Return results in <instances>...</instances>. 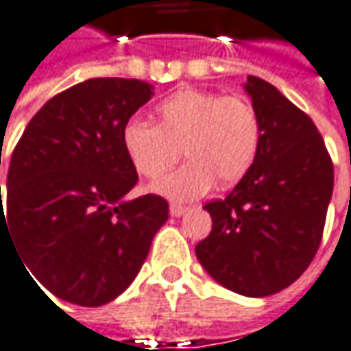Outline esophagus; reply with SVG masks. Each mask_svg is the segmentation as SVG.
Masks as SVG:
<instances>
[{
	"label": "esophagus",
	"instance_id": "1",
	"mask_svg": "<svg viewBox=\"0 0 351 351\" xmlns=\"http://www.w3.org/2000/svg\"><path fill=\"white\" fill-rule=\"evenodd\" d=\"M186 212H188L186 206H178V204H171V206H169V215H171V217H180V215H184Z\"/></svg>",
	"mask_w": 351,
	"mask_h": 351
}]
</instances>
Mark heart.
Instances as JSON below:
<instances>
[{"mask_svg": "<svg viewBox=\"0 0 351 351\" xmlns=\"http://www.w3.org/2000/svg\"><path fill=\"white\" fill-rule=\"evenodd\" d=\"M156 125L132 119L121 145L134 169L147 180L163 176L180 154L188 160L152 189L176 202L232 188L258 160L262 119L250 99L208 89H180L156 108Z\"/></svg>", "mask_w": 351, "mask_h": 351, "instance_id": "b5f03b06", "label": "heart"}]
</instances>
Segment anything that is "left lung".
Listing matches in <instances>:
<instances>
[{
    "label": "left lung",
    "instance_id": "obj_1",
    "mask_svg": "<svg viewBox=\"0 0 351 351\" xmlns=\"http://www.w3.org/2000/svg\"><path fill=\"white\" fill-rule=\"evenodd\" d=\"M243 89L262 119L260 154L226 199L204 206L212 232L195 256L219 286L263 298L291 286L312 263L334 165L312 119L284 93L256 75Z\"/></svg>",
    "mask_w": 351,
    "mask_h": 351
}]
</instances>
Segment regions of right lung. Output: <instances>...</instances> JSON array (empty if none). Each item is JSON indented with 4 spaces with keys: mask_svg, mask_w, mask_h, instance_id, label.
<instances>
[{
    "mask_svg": "<svg viewBox=\"0 0 351 351\" xmlns=\"http://www.w3.org/2000/svg\"><path fill=\"white\" fill-rule=\"evenodd\" d=\"M152 95L139 80H86L51 97L13 149L0 236H12L34 284L60 300L88 308L115 300L167 221L160 195L125 197L138 171L121 132Z\"/></svg>",
    "mask_w": 351,
    "mask_h": 351,
    "instance_id": "obj_1",
    "label": "right lung"
}]
</instances>
